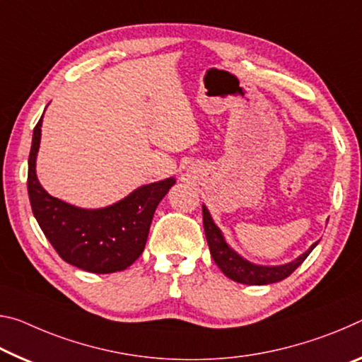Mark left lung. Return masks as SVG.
<instances>
[{
    "label": "left lung",
    "mask_w": 362,
    "mask_h": 362,
    "mask_svg": "<svg viewBox=\"0 0 362 362\" xmlns=\"http://www.w3.org/2000/svg\"><path fill=\"white\" fill-rule=\"evenodd\" d=\"M203 226L212 259H214V262L228 279L245 285H269L280 282V280L288 277L298 266H301L303 261L306 259L309 253L315 248V245H317V242L313 243L308 251L286 264H280V266H261V264H255L245 259L243 256H240L237 251L228 246L226 238H223L222 230L212 221L209 211L204 204Z\"/></svg>",
    "instance_id": "8db88e82"
}]
</instances>
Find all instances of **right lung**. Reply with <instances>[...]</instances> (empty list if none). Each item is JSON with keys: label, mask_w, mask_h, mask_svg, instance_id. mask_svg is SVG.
I'll return each instance as SVG.
<instances>
[{"label": "right lung", "mask_w": 362, "mask_h": 362, "mask_svg": "<svg viewBox=\"0 0 362 362\" xmlns=\"http://www.w3.org/2000/svg\"><path fill=\"white\" fill-rule=\"evenodd\" d=\"M42 122L43 116L33 129L27 177L28 198L40 228L57 255L72 266L93 274L124 271L141 256L154 211L175 179L141 185L106 208L85 209L69 204L51 197L38 182Z\"/></svg>", "instance_id": "add662e5"}]
</instances>
